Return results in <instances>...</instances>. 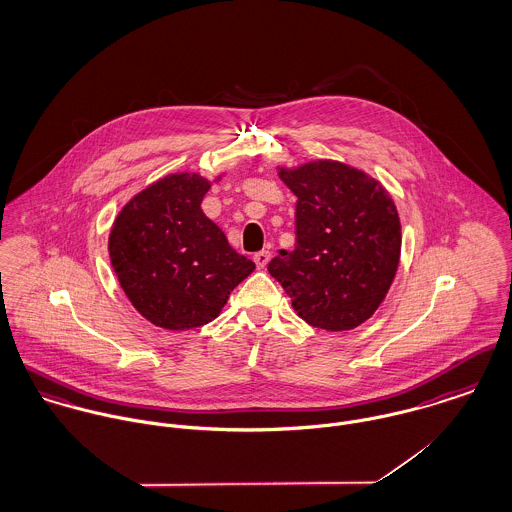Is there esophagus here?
<instances>
[{"instance_id":"obj_1","label":"esophagus","mask_w":512,"mask_h":512,"mask_svg":"<svg viewBox=\"0 0 512 512\" xmlns=\"http://www.w3.org/2000/svg\"><path fill=\"white\" fill-rule=\"evenodd\" d=\"M269 259H271V251H267V249L257 251V253L253 255V261H255V265H257L259 269H265L267 263H269Z\"/></svg>"}]
</instances>
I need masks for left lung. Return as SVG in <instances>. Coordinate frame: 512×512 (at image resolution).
Here are the masks:
<instances>
[{
  "label": "left lung",
  "mask_w": 512,
  "mask_h": 512,
  "mask_svg": "<svg viewBox=\"0 0 512 512\" xmlns=\"http://www.w3.org/2000/svg\"><path fill=\"white\" fill-rule=\"evenodd\" d=\"M279 176L294 192L296 243L269 273L314 328H357L379 308L397 275L400 220L389 192L365 172L314 161Z\"/></svg>",
  "instance_id": "left-lung-1"
}]
</instances>
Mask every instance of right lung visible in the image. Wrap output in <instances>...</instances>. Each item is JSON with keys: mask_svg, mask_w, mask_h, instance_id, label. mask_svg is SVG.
Segmentation results:
<instances>
[{"mask_svg": "<svg viewBox=\"0 0 512 512\" xmlns=\"http://www.w3.org/2000/svg\"><path fill=\"white\" fill-rule=\"evenodd\" d=\"M210 182L169 174L139 192L115 218L110 259L137 312L165 330L214 320L255 263L239 255L200 208Z\"/></svg>", "mask_w": 512, "mask_h": 512, "instance_id": "1", "label": "right lung"}]
</instances>
